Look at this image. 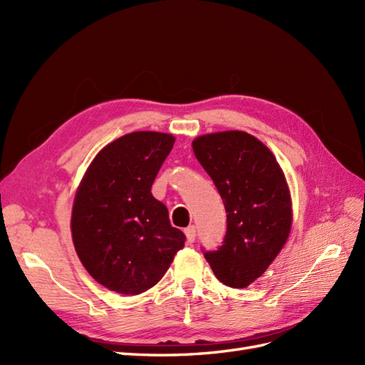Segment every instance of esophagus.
Wrapping results in <instances>:
<instances>
[{
	"instance_id": "obj_1",
	"label": "esophagus",
	"mask_w": 365,
	"mask_h": 365,
	"mask_svg": "<svg viewBox=\"0 0 365 365\" xmlns=\"http://www.w3.org/2000/svg\"><path fill=\"white\" fill-rule=\"evenodd\" d=\"M184 233H185L187 242H189V244H193V242H195V237H196V228H195V225L187 227V228L184 230Z\"/></svg>"
}]
</instances>
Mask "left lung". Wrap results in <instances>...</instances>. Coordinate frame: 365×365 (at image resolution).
<instances>
[{"label": "left lung", "mask_w": 365, "mask_h": 365, "mask_svg": "<svg viewBox=\"0 0 365 365\" xmlns=\"http://www.w3.org/2000/svg\"><path fill=\"white\" fill-rule=\"evenodd\" d=\"M195 157L213 180L227 212V233L204 257L219 282L247 288L288 240L292 204L284 173L260 140L242 130L201 135Z\"/></svg>", "instance_id": "obj_1"}]
</instances>
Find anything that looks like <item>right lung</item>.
Instances as JSON below:
<instances>
[{"instance_id":"right-lung-1","label":"right lung","mask_w":365,"mask_h":365,"mask_svg":"<svg viewBox=\"0 0 365 365\" xmlns=\"http://www.w3.org/2000/svg\"><path fill=\"white\" fill-rule=\"evenodd\" d=\"M175 143L170 134L130 132L109 143L77 189L71 235L91 277L109 291L137 295L155 286L185 242L168 207L152 196Z\"/></svg>"}]
</instances>
